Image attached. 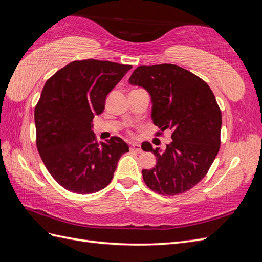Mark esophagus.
<instances>
[{"label": "esophagus", "instance_id": "esophagus-1", "mask_svg": "<svg viewBox=\"0 0 262 262\" xmlns=\"http://www.w3.org/2000/svg\"><path fill=\"white\" fill-rule=\"evenodd\" d=\"M130 150H133V152H137V153H141L142 152L141 145L138 143H132L130 146Z\"/></svg>", "mask_w": 262, "mask_h": 262}]
</instances>
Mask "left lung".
<instances>
[{
  "mask_svg": "<svg viewBox=\"0 0 262 262\" xmlns=\"http://www.w3.org/2000/svg\"><path fill=\"white\" fill-rule=\"evenodd\" d=\"M129 83L148 92L153 123L171 131L172 141L164 150L142 143L157 160L154 168L142 170L144 182L163 195L188 191L207 175L219 153L222 114L215 96L202 78L167 63L137 68Z\"/></svg>",
  "mask_w": 262,
  "mask_h": 262,
  "instance_id": "obj_1",
  "label": "left lung"
}]
</instances>
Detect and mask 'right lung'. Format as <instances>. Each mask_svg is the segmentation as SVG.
<instances>
[{
  "instance_id": "right-lung-1",
  "label": "right lung",
  "mask_w": 262,
  "mask_h": 262,
  "mask_svg": "<svg viewBox=\"0 0 262 262\" xmlns=\"http://www.w3.org/2000/svg\"><path fill=\"white\" fill-rule=\"evenodd\" d=\"M131 68L94 59L73 61L43 86L35 108L37 148L50 175L71 192L90 194L107 187L119 158L129 152L118 137L96 142L92 121Z\"/></svg>"
}]
</instances>
